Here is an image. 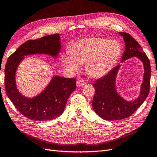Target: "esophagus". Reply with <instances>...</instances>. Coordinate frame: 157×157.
Returning a JSON list of instances; mask_svg holds the SVG:
<instances>
[{
	"mask_svg": "<svg viewBox=\"0 0 157 157\" xmlns=\"http://www.w3.org/2000/svg\"><path fill=\"white\" fill-rule=\"evenodd\" d=\"M86 85V82L84 81L83 79H79L77 82V86L78 87H81Z\"/></svg>",
	"mask_w": 157,
	"mask_h": 157,
	"instance_id": "34e87169",
	"label": "esophagus"
}]
</instances>
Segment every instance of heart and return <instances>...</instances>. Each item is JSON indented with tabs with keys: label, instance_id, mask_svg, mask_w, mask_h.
I'll use <instances>...</instances> for the list:
<instances>
[{
	"label": "heart",
	"instance_id": "heart-1",
	"mask_svg": "<svg viewBox=\"0 0 157 157\" xmlns=\"http://www.w3.org/2000/svg\"><path fill=\"white\" fill-rule=\"evenodd\" d=\"M69 52L62 57V62L70 72L78 71L81 64L86 62L87 72L99 78L113 68L121 54V47L116 40L86 38L76 41L70 47Z\"/></svg>",
	"mask_w": 157,
	"mask_h": 157
}]
</instances>
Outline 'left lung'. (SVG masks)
I'll return each mask as SVG.
<instances>
[{
    "instance_id": "8db88e82",
    "label": "left lung",
    "mask_w": 157,
    "mask_h": 157,
    "mask_svg": "<svg viewBox=\"0 0 157 157\" xmlns=\"http://www.w3.org/2000/svg\"><path fill=\"white\" fill-rule=\"evenodd\" d=\"M119 34L123 37L125 43V50L121 62L132 57L137 58L143 63L144 75L140 95L136 99L131 101L123 98L116 89V75L120 64L93 84L95 93L92 102L93 109L101 118L106 120H118L130 116L145 101L150 89L151 65L148 57L140 44L129 33L119 32Z\"/></svg>"
}]
</instances>
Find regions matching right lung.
Returning <instances> with one entry per match:
<instances>
[{
    "label": "right lung",
    "instance_id": "1",
    "mask_svg": "<svg viewBox=\"0 0 157 157\" xmlns=\"http://www.w3.org/2000/svg\"><path fill=\"white\" fill-rule=\"evenodd\" d=\"M61 48L60 34L47 35L26 41L8 58L4 70V84L8 97L25 117L35 121L55 119L63 113L67 100L76 88L75 78L54 75L37 95L28 97L20 92L16 86L17 67L25 56L47 55L57 59Z\"/></svg>",
    "mask_w": 157,
    "mask_h": 157
}]
</instances>
